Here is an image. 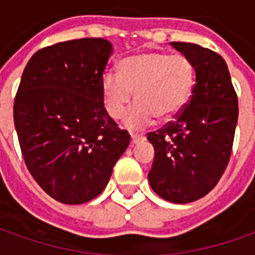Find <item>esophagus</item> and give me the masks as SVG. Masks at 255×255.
Here are the masks:
<instances>
[{"instance_id": "obj_1", "label": "esophagus", "mask_w": 255, "mask_h": 255, "mask_svg": "<svg viewBox=\"0 0 255 255\" xmlns=\"http://www.w3.org/2000/svg\"><path fill=\"white\" fill-rule=\"evenodd\" d=\"M131 144H136L138 141H141V140H144V136L143 134H131Z\"/></svg>"}]
</instances>
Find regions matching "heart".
Segmentation results:
<instances>
[{
    "instance_id": "heart-1",
    "label": "heart",
    "mask_w": 255,
    "mask_h": 255,
    "mask_svg": "<svg viewBox=\"0 0 255 255\" xmlns=\"http://www.w3.org/2000/svg\"><path fill=\"white\" fill-rule=\"evenodd\" d=\"M196 84V66L186 55L145 51L125 58L119 73L108 71L101 79L103 103L112 119H121L134 93L137 104L125 119L130 129H140L155 118L168 121L190 101Z\"/></svg>"
}]
</instances>
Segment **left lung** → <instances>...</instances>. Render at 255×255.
<instances>
[{
    "label": "left lung",
    "mask_w": 255,
    "mask_h": 255,
    "mask_svg": "<svg viewBox=\"0 0 255 255\" xmlns=\"http://www.w3.org/2000/svg\"><path fill=\"white\" fill-rule=\"evenodd\" d=\"M196 66L190 101L147 138L155 155L148 173L152 190L175 204L204 197L224 175L238 124V96L219 54L191 43H171Z\"/></svg>",
    "instance_id": "1"
}]
</instances>
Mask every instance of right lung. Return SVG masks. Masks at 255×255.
Instances as JSON below:
<instances>
[{
	"mask_svg": "<svg viewBox=\"0 0 255 255\" xmlns=\"http://www.w3.org/2000/svg\"><path fill=\"white\" fill-rule=\"evenodd\" d=\"M112 45L79 38L38 50L24 68L13 121L27 169L64 204L96 198L130 143L107 114L101 79Z\"/></svg>",
	"mask_w": 255,
	"mask_h": 255,
	"instance_id": "1",
	"label": "right lung"
}]
</instances>
